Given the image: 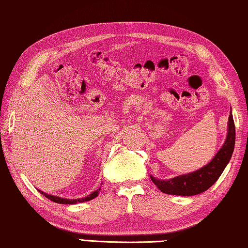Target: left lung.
Returning <instances> with one entry per match:
<instances>
[{
	"label": "left lung",
	"instance_id": "8db88e82",
	"mask_svg": "<svg viewBox=\"0 0 248 248\" xmlns=\"http://www.w3.org/2000/svg\"><path fill=\"white\" fill-rule=\"evenodd\" d=\"M232 110V109H231ZM235 144V126L233 121L232 111H230L227 135L225 143L222 144L217 155L210 163L197 171L177 176L171 179H158L154 176L151 180L163 193L173 196H196L202 193L212 186L221 176L226 165L232 157Z\"/></svg>",
	"mask_w": 248,
	"mask_h": 248
}]
</instances>
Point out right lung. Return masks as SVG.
Listing matches in <instances>:
<instances>
[{
	"instance_id": "obj_1",
	"label": "right lung",
	"mask_w": 248,
	"mask_h": 248,
	"mask_svg": "<svg viewBox=\"0 0 248 248\" xmlns=\"http://www.w3.org/2000/svg\"><path fill=\"white\" fill-rule=\"evenodd\" d=\"M99 191H101V187L97 188L96 191L91 192L90 194H89L88 197H84V198H78V199H66V198H61V197H57V196H52V194H48L46 193V192L38 190L41 194H43L44 197H46V198L51 200V202H58V204H65V205H72V204H77V202H89V200L96 198L97 196H98Z\"/></svg>"
}]
</instances>
